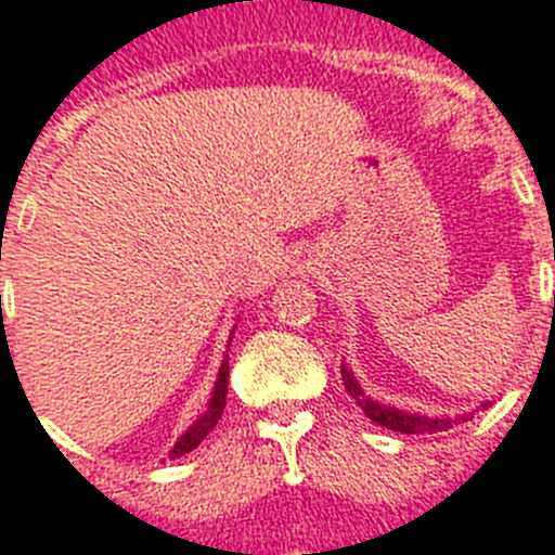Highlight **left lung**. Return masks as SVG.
I'll return each instance as SVG.
<instances>
[{
	"instance_id": "obj_1",
	"label": "left lung",
	"mask_w": 555,
	"mask_h": 555,
	"mask_svg": "<svg viewBox=\"0 0 555 555\" xmlns=\"http://www.w3.org/2000/svg\"><path fill=\"white\" fill-rule=\"evenodd\" d=\"M553 259H555V250H553ZM553 313H555V296H553ZM341 380L344 386H347V392L356 398V403L364 409V414L370 417V421H375L378 426L392 428V431H400V435H426V431L431 435V431H446L451 423L465 421V417H468V414H460V417L449 421V417H426V414H412V412H400V409H392V406H384V403H378V400H372L370 395H364L361 384L352 378V372H349L344 364H341ZM486 406L488 403H482V409Z\"/></svg>"
}]
</instances>
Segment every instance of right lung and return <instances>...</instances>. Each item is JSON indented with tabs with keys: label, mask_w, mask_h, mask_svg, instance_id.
Returning <instances> with one entry per match:
<instances>
[{
	"label": "right lung",
	"mask_w": 555,
	"mask_h": 555,
	"mask_svg": "<svg viewBox=\"0 0 555 555\" xmlns=\"http://www.w3.org/2000/svg\"><path fill=\"white\" fill-rule=\"evenodd\" d=\"M225 395H228V361H222L220 375H217V384H214L211 400H208V409L199 414L197 423H194V426H189V431H185V435L177 440L175 449L169 451V460L183 457V454L194 451L199 443H203V440H206L208 431H211V428L217 426V421L222 417V409H225Z\"/></svg>",
	"instance_id": "1"
}]
</instances>
